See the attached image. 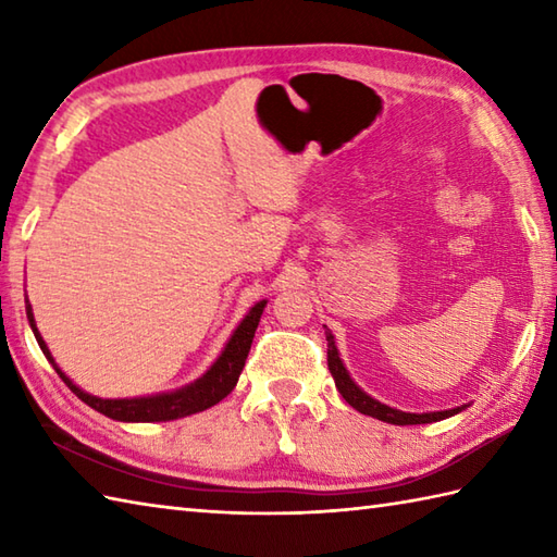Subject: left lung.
Listing matches in <instances>:
<instances>
[{"label": "left lung", "instance_id": "obj_1", "mask_svg": "<svg viewBox=\"0 0 557 557\" xmlns=\"http://www.w3.org/2000/svg\"><path fill=\"white\" fill-rule=\"evenodd\" d=\"M325 339H327V369L335 377V385L339 389V395L345 397L349 405L366 413V417H373L377 421H385V423H395V425H417V423H433V421H443L455 417L461 409H467L469 405H461L455 409H443V411H423V413H411V411H401L395 407H387L383 401L373 399L369 393H363V389L351 381V375L347 371V366L342 363L339 359V351L335 345V335L325 330Z\"/></svg>", "mask_w": 557, "mask_h": 557}]
</instances>
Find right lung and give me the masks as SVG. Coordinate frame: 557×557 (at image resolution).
<instances>
[{
	"label": "right lung",
	"mask_w": 557,
	"mask_h": 557,
	"mask_svg": "<svg viewBox=\"0 0 557 557\" xmlns=\"http://www.w3.org/2000/svg\"><path fill=\"white\" fill-rule=\"evenodd\" d=\"M265 304L268 301L263 299V301H258V304L251 306V311H248L244 315V321L236 325V330L232 333V337L227 339V345H224V349H222L220 357L215 359V363H212L203 375L196 377L194 383L170 389V393H158V395H146V397H124V399L96 397V395L86 393V389H81L62 369H59L54 357H52V351L47 349L40 330H38V325H35L30 304L26 306V315H28L33 335H35V339H38V345L47 357V361L54 366V371L59 373V377H62V381L69 385L71 393H74L81 401H86L88 407H92L96 411L104 413V417H110L114 421L150 423V421H174V419L191 417V413L215 407L218 401H222L224 397L232 393L236 381H239V375L244 371L248 349H251L256 327H258L260 315H263Z\"/></svg>",
	"instance_id": "add662e5"
}]
</instances>
